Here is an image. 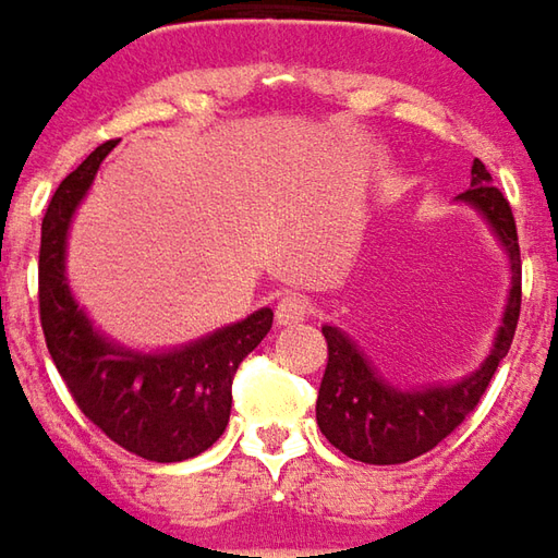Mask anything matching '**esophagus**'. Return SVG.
<instances>
[{
    "mask_svg": "<svg viewBox=\"0 0 558 558\" xmlns=\"http://www.w3.org/2000/svg\"><path fill=\"white\" fill-rule=\"evenodd\" d=\"M312 312V302L302 296V293H287V296L278 299V308H275V317L278 324H299L305 320Z\"/></svg>",
    "mask_w": 558,
    "mask_h": 558,
    "instance_id": "34e87169",
    "label": "esophagus"
}]
</instances>
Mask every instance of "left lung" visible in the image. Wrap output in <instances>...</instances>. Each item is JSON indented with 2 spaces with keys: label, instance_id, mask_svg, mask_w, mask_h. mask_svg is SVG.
<instances>
[{
  "label": "left lung",
  "instance_id": "left-lung-1",
  "mask_svg": "<svg viewBox=\"0 0 558 558\" xmlns=\"http://www.w3.org/2000/svg\"><path fill=\"white\" fill-rule=\"evenodd\" d=\"M457 201L470 203L472 209L482 213L509 256L512 287L494 345L478 371L460 376L457 383L398 389L376 371L374 361L357 349V342L345 330L324 324L320 333L327 339V371L317 389V426L333 448L352 460L392 466L433 451L475 411L490 376L512 345L522 308V259L512 209L507 197L490 184V172L482 160H472L470 191H463Z\"/></svg>",
  "mask_w": 558,
  "mask_h": 558
}]
</instances>
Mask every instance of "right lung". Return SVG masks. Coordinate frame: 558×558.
<instances>
[{
	"label": "right lung",
	"instance_id": "1",
	"mask_svg": "<svg viewBox=\"0 0 558 558\" xmlns=\"http://www.w3.org/2000/svg\"><path fill=\"white\" fill-rule=\"evenodd\" d=\"M113 145L95 147L58 184L43 216L39 320L51 361L80 411L125 451L154 463H179L219 441L231 416V379L271 330L275 312L259 308L169 352H135L92 327L70 293L64 253L70 219Z\"/></svg>",
	"mask_w": 558,
	"mask_h": 558
}]
</instances>
